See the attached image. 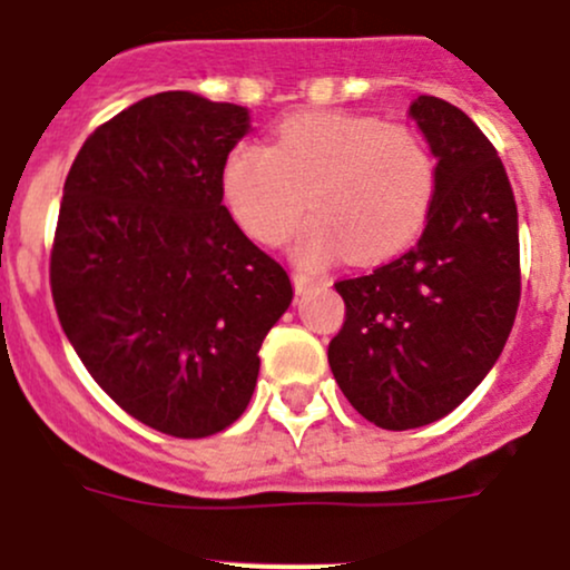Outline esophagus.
Here are the masks:
<instances>
[{"mask_svg":"<svg viewBox=\"0 0 570 570\" xmlns=\"http://www.w3.org/2000/svg\"><path fill=\"white\" fill-rule=\"evenodd\" d=\"M292 284H295V292H306L317 284V278H312V275H306V273H295L292 275Z\"/></svg>","mask_w":570,"mask_h":570,"instance_id":"34e87169","label":"esophagus"}]
</instances>
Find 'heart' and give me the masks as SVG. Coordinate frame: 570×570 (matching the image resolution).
<instances>
[{"mask_svg":"<svg viewBox=\"0 0 570 570\" xmlns=\"http://www.w3.org/2000/svg\"><path fill=\"white\" fill-rule=\"evenodd\" d=\"M435 195V157L407 126L375 115L306 112L284 120L273 146L239 142L223 165V198L253 239L284 243L306 212L292 256L322 267L394 256L422 232Z\"/></svg>","mask_w":570,"mask_h":570,"instance_id":"heart-1","label":"heart"}]
</instances>
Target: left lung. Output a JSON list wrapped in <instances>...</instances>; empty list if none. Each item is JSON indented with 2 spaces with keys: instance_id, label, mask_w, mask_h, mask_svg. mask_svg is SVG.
<instances>
[{
  "instance_id": "8db88e82",
  "label": "left lung",
  "mask_w": 570,
  "mask_h": 570,
  "mask_svg": "<svg viewBox=\"0 0 570 570\" xmlns=\"http://www.w3.org/2000/svg\"><path fill=\"white\" fill-rule=\"evenodd\" d=\"M435 157L428 226L405 256L338 281L344 325L327 364L383 430L439 422L485 381L521 297L519 212L497 148L435 96L407 109Z\"/></svg>"
}]
</instances>
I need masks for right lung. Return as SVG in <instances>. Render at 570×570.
Listing matches in <instances>:
<instances>
[{
	"label": "right lung",
	"instance_id": "right-lung-1",
	"mask_svg": "<svg viewBox=\"0 0 570 570\" xmlns=\"http://www.w3.org/2000/svg\"><path fill=\"white\" fill-rule=\"evenodd\" d=\"M248 109L189 90L148 96L79 148L51 250L68 342L129 416L176 439L237 422L292 284L223 206Z\"/></svg>",
	"mask_w": 570,
	"mask_h": 570
}]
</instances>
